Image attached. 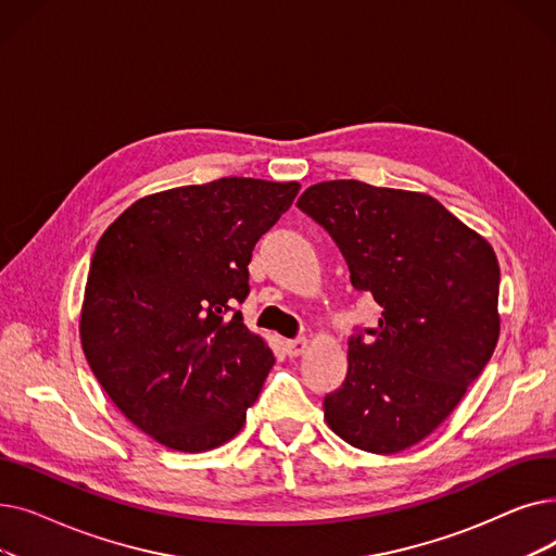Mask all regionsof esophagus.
<instances>
[{
  "instance_id": "34e87169",
  "label": "esophagus",
  "mask_w": 556,
  "mask_h": 556,
  "mask_svg": "<svg viewBox=\"0 0 556 556\" xmlns=\"http://www.w3.org/2000/svg\"><path fill=\"white\" fill-rule=\"evenodd\" d=\"M283 349H286V354L290 356V358H298V356H302L306 349H308V340L306 338H298V340H286L283 342Z\"/></svg>"
}]
</instances>
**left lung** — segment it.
I'll use <instances>...</instances> for the list:
<instances>
[{
  "mask_svg": "<svg viewBox=\"0 0 556 556\" xmlns=\"http://www.w3.org/2000/svg\"><path fill=\"white\" fill-rule=\"evenodd\" d=\"M298 207L338 243L352 283L383 306L349 340L329 428L354 448L394 455L440 426L486 367L501 336L493 248L428 193L331 180Z\"/></svg>",
  "mask_w": 556,
  "mask_h": 556,
  "instance_id": "left-lung-1",
  "label": "left lung"
}]
</instances>
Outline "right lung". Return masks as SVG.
<instances>
[{
  "mask_svg": "<svg viewBox=\"0 0 556 556\" xmlns=\"http://www.w3.org/2000/svg\"><path fill=\"white\" fill-rule=\"evenodd\" d=\"M300 182L220 178L139 198L99 239L80 344L112 403L182 453L212 451L245 424L275 365L243 325L248 263Z\"/></svg>",
  "mask_w": 556,
  "mask_h": 556,
  "instance_id": "1",
  "label": "right lung"
}]
</instances>
